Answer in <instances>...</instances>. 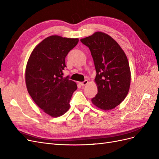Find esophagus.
Returning a JSON list of instances; mask_svg holds the SVG:
<instances>
[{
    "label": "esophagus",
    "mask_w": 159,
    "mask_h": 159,
    "mask_svg": "<svg viewBox=\"0 0 159 159\" xmlns=\"http://www.w3.org/2000/svg\"><path fill=\"white\" fill-rule=\"evenodd\" d=\"M88 84V80H85L84 81H83V82H81L80 83V84L82 85V86H85V85H86Z\"/></svg>",
    "instance_id": "1"
}]
</instances>
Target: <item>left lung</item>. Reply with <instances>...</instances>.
I'll use <instances>...</instances> for the list:
<instances>
[{
  "mask_svg": "<svg viewBox=\"0 0 159 159\" xmlns=\"http://www.w3.org/2000/svg\"><path fill=\"white\" fill-rule=\"evenodd\" d=\"M93 57L98 94L91 102L102 110L114 109L128 94L131 70L125 53L113 38L102 32L80 40Z\"/></svg>",
  "mask_w": 159,
  "mask_h": 159,
  "instance_id": "obj_1",
  "label": "left lung"
}]
</instances>
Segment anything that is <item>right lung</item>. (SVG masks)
<instances>
[{
	"mask_svg": "<svg viewBox=\"0 0 159 159\" xmlns=\"http://www.w3.org/2000/svg\"><path fill=\"white\" fill-rule=\"evenodd\" d=\"M78 38L52 35L33 50L28 60L25 81L28 93L43 111L53 117H60L70 109V101L78 86L64 78L65 58L78 44Z\"/></svg>",
	"mask_w": 159,
	"mask_h": 159,
	"instance_id": "obj_1",
	"label": "right lung"
}]
</instances>
